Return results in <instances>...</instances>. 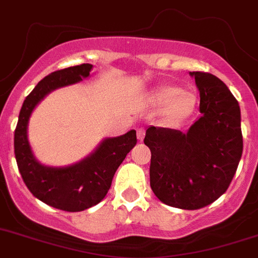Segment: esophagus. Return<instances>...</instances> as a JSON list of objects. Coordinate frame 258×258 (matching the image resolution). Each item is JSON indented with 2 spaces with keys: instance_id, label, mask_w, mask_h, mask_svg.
<instances>
[{
  "instance_id": "esophagus-1",
  "label": "esophagus",
  "mask_w": 258,
  "mask_h": 258,
  "mask_svg": "<svg viewBox=\"0 0 258 258\" xmlns=\"http://www.w3.org/2000/svg\"><path fill=\"white\" fill-rule=\"evenodd\" d=\"M137 137H138V141H143L144 138V129L143 127H139L138 131H137Z\"/></svg>"
}]
</instances>
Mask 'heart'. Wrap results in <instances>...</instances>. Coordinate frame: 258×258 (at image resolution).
Wrapping results in <instances>:
<instances>
[{"label": "heart", "mask_w": 258, "mask_h": 258, "mask_svg": "<svg viewBox=\"0 0 258 258\" xmlns=\"http://www.w3.org/2000/svg\"><path fill=\"white\" fill-rule=\"evenodd\" d=\"M158 105H168L167 115L171 117L182 116L188 114L195 106V95L188 91H180L176 87H163L154 96Z\"/></svg>", "instance_id": "1"}]
</instances>
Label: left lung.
Here are the masks:
<instances>
[{
  "mask_svg": "<svg viewBox=\"0 0 258 258\" xmlns=\"http://www.w3.org/2000/svg\"><path fill=\"white\" fill-rule=\"evenodd\" d=\"M200 92L201 116L186 132L149 126V178L166 205L196 210L212 204L229 187L243 151L241 109L214 75L190 72Z\"/></svg>",
  "mask_w": 258,
  "mask_h": 258,
  "instance_id": "8db88e82",
  "label": "left lung"
}]
</instances>
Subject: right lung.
<instances>
[{
    "instance_id": "obj_1",
    "label": "right lung",
    "mask_w": 258,
    "mask_h": 258,
    "mask_svg": "<svg viewBox=\"0 0 258 258\" xmlns=\"http://www.w3.org/2000/svg\"><path fill=\"white\" fill-rule=\"evenodd\" d=\"M91 70L92 64L85 63L44 77L26 96L15 129V157L25 185L36 199L64 212H82L99 204L109 191L117 167L137 144L136 131L106 138L94 153L67 167L44 166L34 157L28 139L33 110L49 92L87 78Z\"/></svg>"
}]
</instances>
